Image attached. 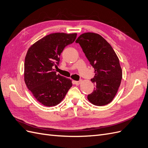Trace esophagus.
Returning <instances> with one entry per match:
<instances>
[{
    "label": "esophagus",
    "mask_w": 148,
    "mask_h": 148,
    "mask_svg": "<svg viewBox=\"0 0 148 148\" xmlns=\"http://www.w3.org/2000/svg\"><path fill=\"white\" fill-rule=\"evenodd\" d=\"M82 82V80H79V81H73V83L74 84H76V85H79L80 83H81Z\"/></svg>",
    "instance_id": "1"
}]
</instances>
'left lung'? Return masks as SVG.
<instances>
[{"label":"left lung","mask_w":148,"mask_h":148,"mask_svg":"<svg viewBox=\"0 0 148 148\" xmlns=\"http://www.w3.org/2000/svg\"><path fill=\"white\" fill-rule=\"evenodd\" d=\"M79 43L95 75L91 80L95 86L88 96L92 104L102 106L112 101L122 78L119 59L113 48L101 35L94 33L81 34L75 41Z\"/></svg>","instance_id":"obj_1"}]
</instances>
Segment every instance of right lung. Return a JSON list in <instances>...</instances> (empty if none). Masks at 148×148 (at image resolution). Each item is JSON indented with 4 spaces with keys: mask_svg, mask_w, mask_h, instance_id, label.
Returning <instances> with one entry per match:
<instances>
[{
    "mask_svg": "<svg viewBox=\"0 0 148 148\" xmlns=\"http://www.w3.org/2000/svg\"><path fill=\"white\" fill-rule=\"evenodd\" d=\"M77 35L52 33L28 49L25 60V82L33 96L44 106L59 104L72 86L70 79L56 74L53 68L59 64L61 53L75 41Z\"/></svg>",
    "mask_w": 148,
    "mask_h": 148,
    "instance_id": "right-lung-1",
    "label": "right lung"
}]
</instances>
